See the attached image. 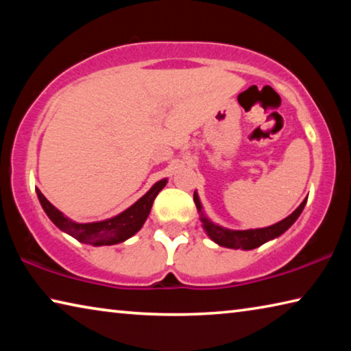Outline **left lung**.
<instances>
[{"label": "left lung", "mask_w": 351, "mask_h": 351, "mask_svg": "<svg viewBox=\"0 0 351 351\" xmlns=\"http://www.w3.org/2000/svg\"><path fill=\"white\" fill-rule=\"evenodd\" d=\"M306 199L302 201V204L297 207L289 217H287L276 224L268 226V228L234 230V229L223 228V226L213 223L212 219L203 212V204H201L198 193L197 192L193 193V201L195 204H197V209L199 212V219L201 223H203V229L206 230L207 237H209L212 241H215L218 246L229 247V249H243V251H251V249L265 245L266 241L274 240L277 237H280L283 232H287L291 226L295 223V219L300 217V213L306 204Z\"/></svg>", "instance_id": "left-lung-1"}]
</instances>
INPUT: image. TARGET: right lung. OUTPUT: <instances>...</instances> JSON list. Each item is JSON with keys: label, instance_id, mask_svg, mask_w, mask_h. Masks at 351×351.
<instances>
[{"label": "right lung", "instance_id": "1", "mask_svg": "<svg viewBox=\"0 0 351 351\" xmlns=\"http://www.w3.org/2000/svg\"><path fill=\"white\" fill-rule=\"evenodd\" d=\"M165 184H167V178L153 184L152 189L148 190L144 197H141L134 204L119 213V215L93 223L73 221L63 212L58 210L56 206H52L38 189H35V192H37L38 201L46 212V215L63 232L74 237L75 240L85 243V245L111 246L125 241L136 232H139L145 219L148 218V213L152 210L154 198L165 187Z\"/></svg>", "mask_w": 351, "mask_h": 351}]
</instances>
